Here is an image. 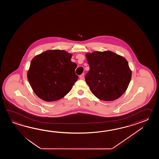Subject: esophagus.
I'll list each match as a JSON object with an SVG mask.
<instances>
[{
    "label": "esophagus",
    "instance_id": "esophagus-1",
    "mask_svg": "<svg viewBox=\"0 0 159 159\" xmlns=\"http://www.w3.org/2000/svg\"><path fill=\"white\" fill-rule=\"evenodd\" d=\"M84 73H83V74H82V75H80V78L81 80L84 79Z\"/></svg>",
    "mask_w": 159,
    "mask_h": 159
}]
</instances>
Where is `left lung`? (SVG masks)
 Returning <instances> with one entry per match:
<instances>
[{"mask_svg":"<svg viewBox=\"0 0 159 159\" xmlns=\"http://www.w3.org/2000/svg\"><path fill=\"white\" fill-rule=\"evenodd\" d=\"M90 70L85 81L92 93L104 101H112L124 94L131 79L125 58L111 51L86 54Z\"/></svg>","mask_w":159,"mask_h":159,"instance_id":"left-lung-1","label":"left lung"}]
</instances>
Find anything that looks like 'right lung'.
I'll return each instance as SVG.
<instances>
[{
  "label": "right lung",
  "instance_id": "obj_1",
  "mask_svg": "<svg viewBox=\"0 0 159 159\" xmlns=\"http://www.w3.org/2000/svg\"><path fill=\"white\" fill-rule=\"evenodd\" d=\"M71 54L61 50H49L36 56L30 62L28 80L34 93L47 102L63 98L78 79L77 64Z\"/></svg>",
  "mask_w": 159,
  "mask_h": 159
}]
</instances>
